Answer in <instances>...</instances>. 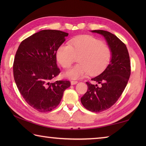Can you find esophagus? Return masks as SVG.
<instances>
[{"instance_id":"obj_1","label":"esophagus","mask_w":146,"mask_h":146,"mask_svg":"<svg viewBox=\"0 0 146 146\" xmlns=\"http://www.w3.org/2000/svg\"><path fill=\"white\" fill-rule=\"evenodd\" d=\"M77 83H78V82L77 81H71V85H76Z\"/></svg>"}]
</instances>
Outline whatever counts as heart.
I'll return each instance as SVG.
<instances>
[{"instance_id":"heart-1","label":"heart","mask_w":146,"mask_h":146,"mask_svg":"<svg viewBox=\"0 0 146 146\" xmlns=\"http://www.w3.org/2000/svg\"><path fill=\"white\" fill-rule=\"evenodd\" d=\"M56 56L58 63L66 69L78 58L79 64L64 73L67 78L77 80L89 73L96 75L102 73L110 63L111 52L100 40L92 36L83 35L70 40L69 45L59 46Z\"/></svg>"}]
</instances>
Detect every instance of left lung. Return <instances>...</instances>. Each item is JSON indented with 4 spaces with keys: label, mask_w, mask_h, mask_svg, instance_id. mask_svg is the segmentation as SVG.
Returning a JSON list of instances; mask_svg holds the SVG:
<instances>
[{
    "label": "left lung",
    "mask_w": 146,
    "mask_h": 146,
    "mask_svg": "<svg viewBox=\"0 0 146 146\" xmlns=\"http://www.w3.org/2000/svg\"><path fill=\"white\" fill-rule=\"evenodd\" d=\"M106 40L111 52L110 64L103 72L92 78L100 85L86 82L88 90L81 98L86 109L100 112L110 108L122 95L131 75V63L125 44L117 37L104 30H94Z\"/></svg>",
    "instance_id": "left-lung-1"
}]
</instances>
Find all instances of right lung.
Instances as JSON below:
<instances>
[{
    "label": "right lung",
    "mask_w": 146,
    "mask_h": 146,
    "mask_svg": "<svg viewBox=\"0 0 146 146\" xmlns=\"http://www.w3.org/2000/svg\"><path fill=\"white\" fill-rule=\"evenodd\" d=\"M68 36L61 31L42 30L22 41L15 54L13 73L17 87L27 103L41 112L56 107L71 85L67 80L51 81L60 73L56 53Z\"/></svg>",
    "instance_id": "obj_1"
}]
</instances>
